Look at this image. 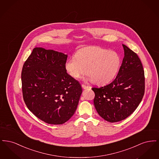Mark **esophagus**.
Here are the masks:
<instances>
[{
	"label": "esophagus",
	"instance_id": "1",
	"mask_svg": "<svg viewBox=\"0 0 159 159\" xmlns=\"http://www.w3.org/2000/svg\"><path fill=\"white\" fill-rule=\"evenodd\" d=\"M82 88H83V89H88V88H89V86H86V85H84V84H82Z\"/></svg>",
	"mask_w": 159,
	"mask_h": 159
}]
</instances>
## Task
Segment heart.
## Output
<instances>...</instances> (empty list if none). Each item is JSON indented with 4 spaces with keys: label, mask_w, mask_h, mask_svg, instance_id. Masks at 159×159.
<instances>
[{
    "label": "heart",
    "mask_w": 159,
    "mask_h": 159,
    "mask_svg": "<svg viewBox=\"0 0 159 159\" xmlns=\"http://www.w3.org/2000/svg\"><path fill=\"white\" fill-rule=\"evenodd\" d=\"M121 65L119 53L98 46H88L78 51L75 58L65 62V69L75 79L81 77L86 73V80L94 84L103 85L113 80Z\"/></svg>",
    "instance_id": "1"
}]
</instances>
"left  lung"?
Returning a JSON list of instances; mask_svg holds the SVG:
<instances>
[{"label": "left lung", "instance_id": "left-lung-1", "mask_svg": "<svg viewBox=\"0 0 159 159\" xmlns=\"http://www.w3.org/2000/svg\"><path fill=\"white\" fill-rule=\"evenodd\" d=\"M125 56L113 82L92 89L93 103L99 115L107 121H121L134 113L144 96V71L136 53L122 45Z\"/></svg>", "mask_w": 159, "mask_h": 159}]
</instances>
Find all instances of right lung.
I'll return each instance as SVG.
<instances>
[{
  "label": "right lung",
  "mask_w": 159,
  "mask_h": 159,
  "mask_svg": "<svg viewBox=\"0 0 159 159\" xmlns=\"http://www.w3.org/2000/svg\"><path fill=\"white\" fill-rule=\"evenodd\" d=\"M67 59V54L35 48L23 66L24 102L31 112L48 124L68 121L82 93L80 84L65 69Z\"/></svg>",
  "instance_id": "1"
}]
</instances>
